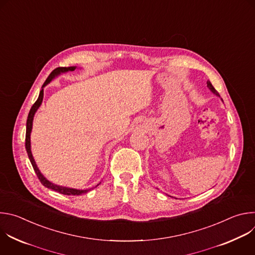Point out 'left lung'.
Here are the masks:
<instances>
[{
    "label": "left lung",
    "mask_w": 255,
    "mask_h": 255,
    "mask_svg": "<svg viewBox=\"0 0 255 255\" xmlns=\"http://www.w3.org/2000/svg\"><path fill=\"white\" fill-rule=\"evenodd\" d=\"M207 87L209 88V90H210L214 95H216L217 97H220L219 93H218V92L215 90V88L212 86V84H211V82H210V81H208V82H207ZM221 100H222V99H221ZM222 101H223V100H222Z\"/></svg>",
    "instance_id": "obj_1"
}]
</instances>
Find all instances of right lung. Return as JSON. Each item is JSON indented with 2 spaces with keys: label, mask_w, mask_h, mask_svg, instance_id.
Here are the masks:
<instances>
[{
  "label": "right lung",
  "mask_w": 255,
  "mask_h": 255,
  "mask_svg": "<svg viewBox=\"0 0 255 255\" xmlns=\"http://www.w3.org/2000/svg\"><path fill=\"white\" fill-rule=\"evenodd\" d=\"M77 68V66H68V67H57L55 68L51 74L49 75V77L47 78V80L45 81V83L43 84L42 88H41V91L39 93V96H38V99L37 101H36L34 103V105L31 107L30 109V112L28 114V118H27V123H26V139H25V147H26V150H27V153H28V157L30 159V162L36 172V174H37L39 180L41 181V184L48 188V189H51L55 192H58L60 194H63V195H67V196H79V195H83V194H86L88 193L90 190L92 189H89V190H79V189H72V188H67V187H62V186H59V185H55L53 183H51V181H49L42 173L41 171L39 170L37 164H36L35 160H34V157L32 155V151H31V140H30V136H31V132H32V126H33V119H34V115L36 113V111L38 110L39 107L41 106L42 104V101H43V89L44 87H46L50 82H52V80H54L55 78H57L58 76H60L61 74H65V72L67 71H74L75 69ZM101 184V183H100ZM100 184H98L97 186H99ZM96 186V187H97Z\"/></svg>",
  "instance_id": "add662e5"
}]
</instances>
